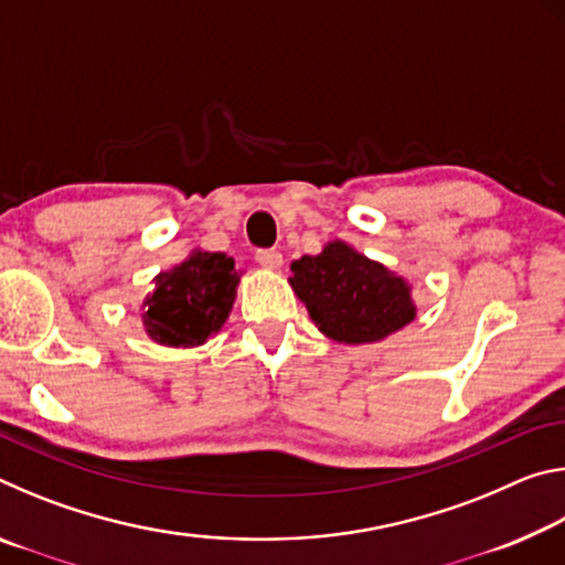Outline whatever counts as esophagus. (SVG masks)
<instances>
[{
	"label": "esophagus",
	"mask_w": 565,
	"mask_h": 565,
	"mask_svg": "<svg viewBox=\"0 0 565 565\" xmlns=\"http://www.w3.org/2000/svg\"><path fill=\"white\" fill-rule=\"evenodd\" d=\"M254 259L259 262L264 269H281L284 264V256L279 248H259V252L254 254Z\"/></svg>",
	"instance_id": "34e87169"
}]
</instances>
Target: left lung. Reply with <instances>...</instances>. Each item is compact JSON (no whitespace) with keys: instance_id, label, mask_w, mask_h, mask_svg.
<instances>
[{"instance_id":"1","label":"left lung","mask_w":565,"mask_h":565,"mask_svg":"<svg viewBox=\"0 0 565 565\" xmlns=\"http://www.w3.org/2000/svg\"><path fill=\"white\" fill-rule=\"evenodd\" d=\"M291 286L317 327L343 343H371L414 321L408 286L347 244L291 264Z\"/></svg>"}]
</instances>
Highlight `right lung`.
<instances>
[{
    "label": "right lung",
    "mask_w": 565,
    "mask_h": 565,
    "mask_svg": "<svg viewBox=\"0 0 565 565\" xmlns=\"http://www.w3.org/2000/svg\"><path fill=\"white\" fill-rule=\"evenodd\" d=\"M238 274L226 254L196 252L174 271L159 274L147 296L145 327L159 343L196 347L222 329L232 311Z\"/></svg>",
    "instance_id": "1"
}]
</instances>
